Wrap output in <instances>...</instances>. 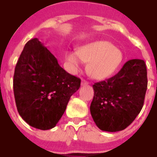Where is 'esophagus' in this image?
Returning a JSON list of instances; mask_svg holds the SVG:
<instances>
[{
  "instance_id": "34e87169",
  "label": "esophagus",
  "mask_w": 157,
  "mask_h": 157,
  "mask_svg": "<svg viewBox=\"0 0 157 157\" xmlns=\"http://www.w3.org/2000/svg\"><path fill=\"white\" fill-rule=\"evenodd\" d=\"M89 82L87 81H86V80H82V86H86L88 85Z\"/></svg>"
}]
</instances>
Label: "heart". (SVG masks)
<instances>
[{"label": "heart", "mask_w": 157, "mask_h": 157, "mask_svg": "<svg viewBox=\"0 0 157 157\" xmlns=\"http://www.w3.org/2000/svg\"><path fill=\"white\" fill-rule=\"evenodd\" d=\"M65 58L72 72L79 71L83 62L89 63V75L97 80H103L118 68L123 60V53L110 42L102 40L83 45L77 51L68 52Z\"/></svg>", "instance_id": "heart-1"}]
</instances>
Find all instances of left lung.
Segmentation results:
<instances>
[{"label": "left lung", "mask_w": 157, "mask_h": 157, "mask_svg": "<svg viewBox=\"0 0 157 157\" xmlns=\"http://www.w3.org/2000/svg\"><path fill=\"white\" fill-rule=\"evenodd\" d=\"M147 82L145 61L134 59L113 77L94 83L90 111L96 125L108 132L127 128L141 111Z\"/></svg>", "instance_id": "obj_1"}]
</instances>
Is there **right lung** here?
Masks as SVG:
<instances>
[{"label":"right lung","instance_id":"obj_1","mask_svg":"<svg viewBox=\"0 0 157 157\" xmlns=\"http://www.w3.org/2000/svg\"><path fill=\"white\" fill-rule=\"evenodd\" d=\"M80 86L81 79L59 66L39 39L26 44L16 65L13 91L19 114L30 126L54 128Z\"/></svg>","mask_w":157,"mask_h":157}]
</instances>
